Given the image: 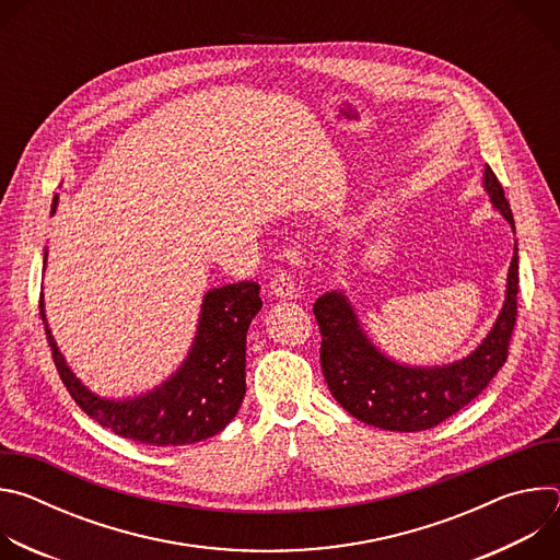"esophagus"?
<instances>
[{"mask_svg": "<svg viewBox=\"0 0 560 560\" xmlns=\"http://www.w3.org/2000/svg\"><path fill=\"white\" fill-rule=\"evenodd\" d=\"M270 290H272L275 296H281V299H294L296 296V285H294L292 277L285 275V272H279L277 277H272Z\"/></svg>", "mask_w": 560, "mask_h": 560, "instance_id": "esophagus-1", "label": "esophagus"}]
</instances>
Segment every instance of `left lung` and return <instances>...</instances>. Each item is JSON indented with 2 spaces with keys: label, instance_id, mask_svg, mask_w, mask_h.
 <instances>
[{
  "label": "left lung",
  "instance_id": "1",
  "mask_svg": "<svg viewBox=\"0 0 560 560\" xmlns=\"http://www.w3.org/2000/svg\"><path fill=\"white\" fill-rule=\"evenodd\" d=\"M483 188L514 230L503 186L486 166ZM518 248L508 272L505 303L488 337L460 361L417 368L385 357L363 332L350 299L341 290L316 299L312 312L322 330V370L337 404L354 419L392 432L430 430L481 394L508 361L516 324Z\"/></svg>",
  "mask_w": 560,
  "mask_h": 560
}]
</instances>
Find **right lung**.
Listing matches in <instances>:
<instances>
[{"instance_id":"obj_1","label":"right lung","mask_w":560,"mask_h":560,"mask_svg":"<svg viewBox=\"0 0 560 560\" xmlns=\"http://www.w3.org/2000/svg\"><path fill=\"white\" fill-rule=\"evenodd\" d=\"M57 195L50 214L57 210ZM46 266V253H44ZM259 283L238 281L206 292L192 348L179 370L132 398H104L79 381L61 357L39 301V314L57 372L82 408L115 434L156 447L190 445L219 434L242 408L246 394V335L261 310Z\"/></svg>"}]
</instances>
